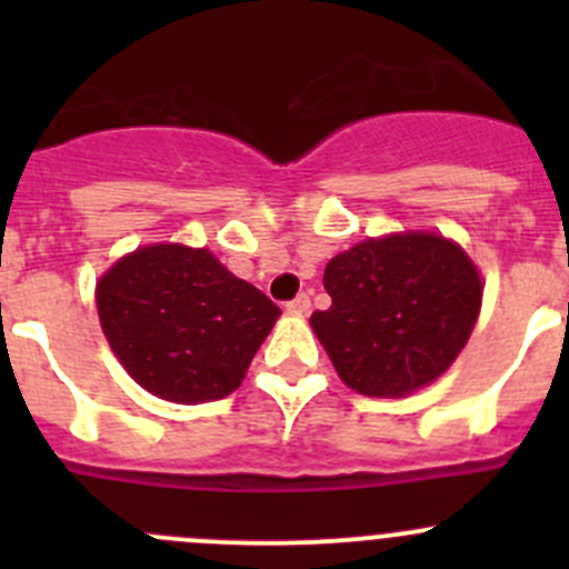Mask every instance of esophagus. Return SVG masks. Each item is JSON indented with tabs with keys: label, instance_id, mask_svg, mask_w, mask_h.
<instances>
[{
	"label": "esophagus",
	"instance_id": "esophagus-1",
	"mask_svg": "<svg viewBox=\"0 0 569 569\" xmlns=\"http://www.w3.org/2000/svg\"><path fill=\"white\" fill-rule=\"evenodd\" d=\"M286 308H289L291 313H308V308H311V297H308V295H297L295 300H291Z\"/></svg>",
	"mask_w": 569,
	"mask_h": 569
}]
</instances>
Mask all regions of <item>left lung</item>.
Masks as SVG:
<instances>
[{
    "instance_id": "left-lung-1",
    "label": "left lung",
    "mask_w": 569,
    "mask_h": 569,
    "mask_svg": "<svg viewBox=\"0 0 569 569\" xmlns=\"http://www.w3.org/2000/svg\"><path fill=\"white\" fill-rule=\"evenodd\" d=\"M327 311L311 327L338 377L366 396H405L438 380L473 330L481 280L455 242L432 233L366 239L330 258Z\"/></svg>"
}]
</instances>
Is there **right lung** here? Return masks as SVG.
I'll return each mask as SVG.
<instances>
[{
    "label": "right lung",
    "mask_w": 569,
    "mask_h": 569,
    "mask_svg": "<svg viewBox=\"0 0 569 569\" xmlns=\"http://www.w3.org/2000/svg\"><path fill=\"white\" fill-rule=\"evenodd\" d=\"M104 336L146 391L178 405L233 393L280 308L209 250L153 244L101 278Z\"/></svg>",
    "instance_id": "obj_1"
}]
</instances>
